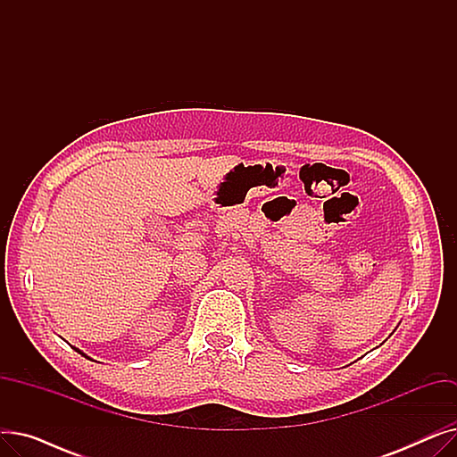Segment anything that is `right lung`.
I'll use <instances>...</instances> for the list:
<instances>
[{"label":"right lung","instance_id":"1","mask_svg":"<svg viewBox=\"0 0 457 457\" xmlns=\"http://www.w3.org/2000/svg\"><path fill=\"white\" fill-rule=\"evenodd\" d=\"M76 352H79V353H81V355H85V353H83V352H81V350H78V348H76ZM85 357H88V355H85Z\"/></svg>","mask_w":457,"mask_h":457}]
</instances>
